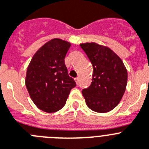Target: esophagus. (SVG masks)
<instances>
[{"label":"esophagus","instance_id":"34e87169","mask_svg":"<svg viewBox=\"0 0 149 149\" xmlns=\"http://www.w3.org/2000/svg\"><path fill=\"white\" fill-rule=\"evenodd\" d=\"M74 79H75V81H76V82H77V84H78L79 81V77H77V78H75Z\"/></svg>","mask_w":149,"mask_h":149}]
</instances>
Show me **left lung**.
<instances>
[{"label": "left lung", "mask_w": 149, "mask_h": 149, "mask_svg": "<svg viewBox=\"0 0 149 149\" xmlns=\"http://www.w3.org/2000/svg\"><path fill=\"white\" fill-rule=\"evenodd\" d=\"M93 67L92 83L82 89L90 109L98 113L113 110L120 103L127 84V70L122 60L109 47L95 42L80 44Z\"/></svg>", "instance_id": "obj_1"}]
</instances>
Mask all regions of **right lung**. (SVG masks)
<instances>
[{
  "instance_id": "1",
  "label": "right lung",
  "mask_w": 149,
  "mask_h": 149,
  "mask_svg": "<svg viewBox=\"0 0 149 149\" xmlns=\"http://www.w3.org/2000/svg\"><path fill=\"white\" fill-rule=\"evenodd\" d=\"M70 43L54 38L40 47L27 68L26 86L40 110L54 113L65 105L70 90L77 86L69 77L64 58Z\"/></svg>"
}]
</instances>
